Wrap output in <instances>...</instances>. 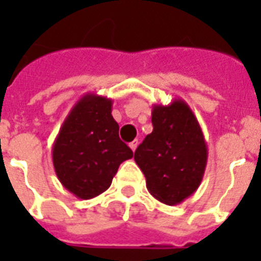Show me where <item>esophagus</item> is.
<instances>
[{"label": "esophagus", "instance_id": "1", "mask_svg": "<svg viewBox=\"0 0 261 261\" xmlns=\"http://www.w3.org/2000/svg\"><path fill=\"white\" fill-rule=\"evenodd\" d=\"M130 147H131V150H133V151L137 150V147H138V139H135V141L130 142Z\"/></svg>", "mask_w": 261, "mask_h": 261}]
</instances>
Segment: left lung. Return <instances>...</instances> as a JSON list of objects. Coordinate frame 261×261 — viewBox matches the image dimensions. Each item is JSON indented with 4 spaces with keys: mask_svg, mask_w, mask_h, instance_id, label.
I'll use <instances>...</instances> for the list:
<instances>
[{
    "mask_svg": "<svg viewBox=\"0 0 261 261\" xmlns=\"http://www.w3.org/2000/svg\"><path fill=\"white\" fill-rule=\"evenodd\" d=\"M153 131L137 147L134 160L146 177V188L168 206L181 203L202 182L207 143L198 119L182 98L154 104Z\"/></svg>",
    "mask_w": 261,
    "mask_h": 261,
    "instance_id": "left-lung-1",
    "label": "left lung"
}]
</instances>
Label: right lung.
I'll return each instance as SVG.
<instances>
[{
  "label": "right lung",
  "instance_id": "right-lung-1",
  "mask_svg": "<svg viewBox=\"0 0 261 261\" xmlns=\"http://www.w3.org/2000/svg\"><path fill=\"white\" fill-rule=\"evenodd\" d=\"M112 100L87 93L63 120L53 145L59 181L79 199H92L110 188L119 165L133 150L119 138Z\"/></svg>",
  "mask_w": 261,
  "mask_h": 261
}]
</instances>
